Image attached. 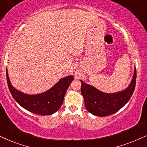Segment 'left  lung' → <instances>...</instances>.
<instances>
[{
	"label": "left lung",
	"instance_id": "left-lung-1",
	"mask_svg": "<svg viewBox=\"0 0 147 147\" xmlns=\"http://www.w3.org/2000/svg\"><path fill=\"white\" fill-rule=\"evenodd\" d=\"M136 81V69L134 68L131 83L125 90L107 94L100 92L92 85H87L81 80V92L87 111L92 115L105 117L113 115L120 110L132 96Z\"/></svg>",
	"mask_w": 147,
	"mask_h": 147
}]
</instances>
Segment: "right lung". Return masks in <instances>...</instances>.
I'll return each mask as SVG.
<instances>
[{"instance_id": "obj_1", "label": "right lung", "mask_w": 147, "mask_h": 147, "mask_svg": "<svg viewBox=\"0 0 147 147\" xmlns=\"http://www.w3.org/2000/svg\"><path fill=\"white\" fill-rule=\"evenodd\" d=\"M7 70V81L11 94L19 105L30 112L40 115H49L58 111L62 106L68 87L74 77L72 75L61 79L47 92L28 95L15 89L11 84Z\"/></svg>"}]
</instances>
